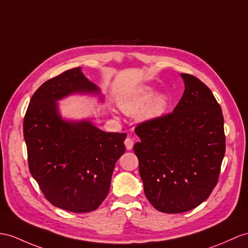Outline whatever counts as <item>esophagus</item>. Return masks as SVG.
Segmentation results:
<instances>
[{
  "label": "esophagus",
  "instance_id": "1",
  "mask_svg": "<svg viewBox=\"0 0 248 248\" xmlns=\"http://www.w3.org/2000/svg\"><path fill=\"white\" fill-rule=\"evenodd\" d=\"M134 140H132L131 138H126L125 141H124V144H125V147L127 150H130L132 147H134Z\"/></svg>",
  "mask_w": 248,
  "mask_h": 248
}]
</instances>
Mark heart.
<instances>
[{
    "label": "heart",
    "mask_w": 248,
    "mask_h": 248,
    "mask_svg": "<svg viewBox=\"0 0 248 248\" xmlns=\"http://www.w3.org/2000/svg\"><path fill=\"white\" fill-rule=\"evenodd\" d=\"M155 90L152 86H142L136 89L134 93L124 96L120 101V107L125 113L134 114L138 112L141 108L146 105V107L139 113V118L141 120H153L160 118L165 113L168 100L167 96L164 94H159L155 96Z\"/></svg>",
    "instance_id": "b5f03b06"
}]
</instances>
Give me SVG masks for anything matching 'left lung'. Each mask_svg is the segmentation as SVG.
Masks as SVG:
<instances>
[{
	"label": "left lung",
	"mask_w": 248,
	"mask_h": 248,
	"mask_svg": "<svg viewBox=\"0 0 248 248\" xmlns=\"http://www.w3.org/2000/svg\"><path fill=\"white\" fill-rule=\"evenodd\" d=\"M185 90L172 112L138 124L134 146L147 200L159 211L196 208L214 190L225 155L224 118L210 89L181 74Z\"/></svg>",
	"instance_id": "obj_1"
}]
</instances>
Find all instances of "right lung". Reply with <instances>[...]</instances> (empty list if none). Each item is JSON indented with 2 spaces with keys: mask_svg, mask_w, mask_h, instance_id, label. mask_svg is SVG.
Wrapping results in <instances>:
<instances>
[{
  "mask_svg": "<svg viewBox=\"0 0 248 248\" xmlns=\"http://www.w3.org/2000/svg\"><path fill=\"white\" fill-rule=\"evenodd\" d=\"M78 93H100L81 67L42 84L29 102L23 132L30 173L47 200L71 213H89L109 192L126 134L105 132L87 120H63L57 101Z\"/></svg>",
  "mask_w": 248,
  "mask_h": 248,
  "instance_id": "right-lung-1",
  "label": "right lung"
}]
</instances>
